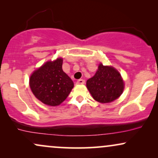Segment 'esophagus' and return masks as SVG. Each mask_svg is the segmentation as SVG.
<instances>
[{"label": "esophagus", "mask_w": 158, "mask_h": 158, "mask_svg": "<svg viewBox=\"0 0 158 158\" xmlns=\"http://www.w3.org/2000/svg\"><path fill=\"white\" fill-rule=\"evenodd\" d=\"M85 81L84 80V79H80L77 81V85H83V84H85Z\"/></svg>", "instance_id": "esophagus-1"}]
</instances>
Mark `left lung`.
<instances>
[{
	"instance_id": "8db88e82",
	"label": "left lung",
	"mask_w": 158,
	"mask_h": 158,
	"mask_svg": "<svg viewBox=\"0 0 158 158\" xmlns=\"http://www.w3.org/2000/svg\"><path fill=\"white\" fill-rule=\"evenodd\" d=\"M86 86L96 101L109 103L118 99L123 94L124 81L118 70L100 63L95 75L88 79Z\"/></svg>"
}]
</instances>
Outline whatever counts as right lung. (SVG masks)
I'll return each mask as SVG.
<instances>
[{"instance_id": "right-lung-1", "label": "right lung", "mask_w": 158, "mask_h": 158, "mask_svg": "<svg viewBox=\"0 0 158 158\" xmlns=\"http://www.w3.org/2000/svg\"><path fill=\"white\" fill-rule=\"evenodd\" d=\"M62 62L61 58L47 61L30 76L32 92L45 105L59 106L66 99L73 88L72 79L63 71Z\"/></svg>"}]
</instances>
